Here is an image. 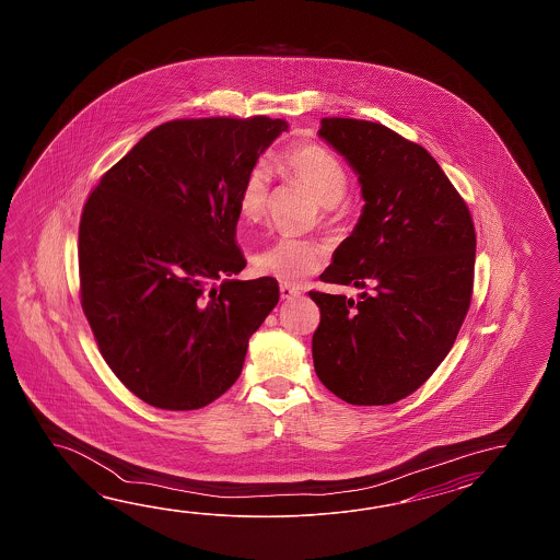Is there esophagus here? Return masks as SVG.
<instances>
[{
  "instance_id": "1",
  "label": "esophagus",
  "mask_w": 560,
  "mask_h": 560,
  "mask_svg": "<svg viewBox=\"0 0 560 560\" xmlns=\"http://www.w3.org/2000/svg\"><path fill=\"white\" fill-rule=\"evenodd\" d=\"M280 296H282V300H294V298L300 296V290L294 285L282 284L280 285Z\"/></svg>"
}]
</instances>
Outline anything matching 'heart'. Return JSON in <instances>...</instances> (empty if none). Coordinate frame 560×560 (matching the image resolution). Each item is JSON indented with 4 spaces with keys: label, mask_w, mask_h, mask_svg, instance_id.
<instances>
[{
    "label": "heart",
    "mask_w": 560,
    "mask_h": 560,
    "mask_svg": "<svg viewBox=\"0 0 560 560\" xmlns=\"http://www.w3.org/2000/svg\"><path fill=\"white\" fill-rule=\"evenodd\" d=\"M288 178L304 184L328 218H338L348 191L345 164L318 143H300L276 162ZM268 203V174L262 166L252 167L238 196L240 215L246 222L262 220ZM256 270L284 284H300L326 264V250L312 240L282 236L256 254Z\"/></svg>",
    "instance_id": "obj_1"
}]
</instances>
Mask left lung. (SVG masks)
I'll return each mask as SVG.
<instances>
[{"instance_id": "left-lung-1", "label": "left lung", "mask_w": 560, "mask_h": 560, "mask_svg": "<svg viewBox=\"0 0 560 560\" xmlns=\"http://www.w3.org/2000/svg\"><path fill=\"white\" fill-rule=\"evenodd\" d=\"M324 142L345 155L364 208L320 280L357 285L358 300L310 292L320 308L314 370L348 405H394L451 352L475 280V224L439 162L374 121L324 118Z\"/></svg>"}]
</instances>
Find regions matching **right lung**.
<instances>
[{
    "mask_svg": "<svg viewBox=\"0 0 560 560\" xmlns=\"http://www.w3.org/2000/svg\"><path fill=\"white\" fill-rule=\"evenodd\" d=\"M285 130L266 116L166 121L90 194L82 308L107 366L143 402L196 410L238 381L248 340L280 298L270 276L232 278L246 266L238 196Z\"/></svg>",
    "mask_w": 560,
    "mask_h": 560,
    "instance_id": "add662e5",
    "label": "right lung"
}]
</instances>
